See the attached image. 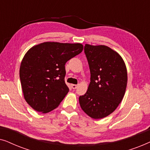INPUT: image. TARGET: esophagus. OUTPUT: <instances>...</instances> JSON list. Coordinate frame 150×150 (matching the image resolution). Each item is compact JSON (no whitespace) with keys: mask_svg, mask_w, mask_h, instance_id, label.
I'll use <instances>...</instances> for the list:
<instances>
[{"mask_svg":"<svg viewBox=\"0 0 150 150\" xmlns=\"http://www.w3.org/2000/svg\"><path fill=\"white\" fill-rule=\"evenodd\" d=\"M71 88H72L73 89H76L78 87L77 85H74V84H73V85H71Z\"/></svg>","mask_w":150,"mask_h":150,"instance_id":"esophagus-1","label":"esophagus"}]
</instances>
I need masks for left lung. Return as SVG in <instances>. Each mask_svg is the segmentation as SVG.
<instances>
[{
    "label": "left lung",
    "mask_w": 150,
    "mask_h": 150,
    "mask_svg": "<svg viewBox=\"0 0 150 150\" xmlns=\"http://www.w3.org/2000/svg\"><path fill=\"white\" fill-rule=\"evenodd\" d=\"M85 54L91 73L89 87L79 97L81 107L93 119L112 113L124 98L128 76L124 61L117 52L106 46L85 44Z\"/></svg>",
    "instance_id": "8db88e82"
}]
</instances>
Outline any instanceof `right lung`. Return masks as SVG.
Returning a JSON list of instances; mask_svg holds the SVG:
<instances>
[{
  "label": "right lung",
  "mask_w": 150,
  "mask_h": 150,
  "mask_svg": "<svg viewBox=\"0 0 150 150\" xmlns=\"http://www.w3.org/2000/svg\"><path fill=\"white\" fill-rule=\"evenodd\" d=\"M83 50L79 43L44 42L26 53L20 79L24 99L34 110L46 113L59 105L69 91L65 83V63Z\"/></svg>",
  "instance_id": "right-lung-1"
}]
</instances>
